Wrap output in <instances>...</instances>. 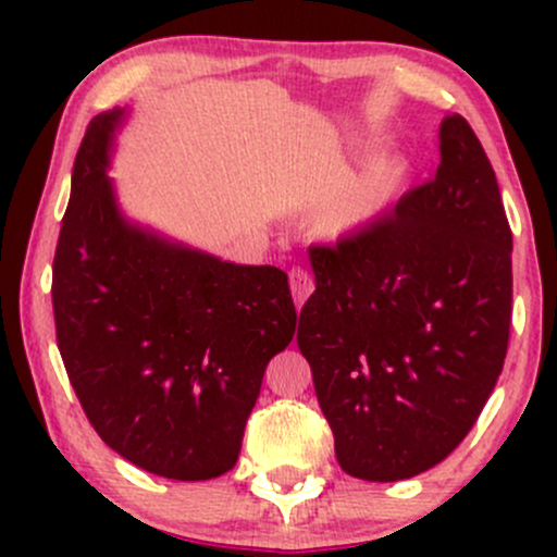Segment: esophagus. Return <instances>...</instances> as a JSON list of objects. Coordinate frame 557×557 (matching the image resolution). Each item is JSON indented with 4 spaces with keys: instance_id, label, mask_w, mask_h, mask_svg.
<instances>
[{
    "instance_id": "obj_1",
    "label": "esophagus",
    "mask_w": 557,
    "mask_h": 557,
    "mask_svg": "<svg viewBox=\"0 0 557 557\" xmlns=\"http://www.w3.org/2000/svg\"><path fill=\"white\" fill-rule=\"evenodd\" d=\"M290 290H293V298L298 300V304H304L306 298L314 293V277H311L309 272L300 270V267H293L290 270Z\"/></svg>"
}]
</instances>
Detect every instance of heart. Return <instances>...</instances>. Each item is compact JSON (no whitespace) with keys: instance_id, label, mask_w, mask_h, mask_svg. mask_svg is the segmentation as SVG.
<instances>
[{"instance_id":"b5f03b06","label":"heart","mask_w":557,"mask_h":557,"mask_svg":"<svg viewBox=\"0 0 557 557\" xmlns=\"http://www.w3.org/2000/svg\"><path fill=\"white\" fill-rule=\"evenodd\" d=\"M408 183V162L400 154L374 159L361 175L343 185L317 216L324 238L345 240L359 235L380 216Z\"/></svg>"}]
</instances>
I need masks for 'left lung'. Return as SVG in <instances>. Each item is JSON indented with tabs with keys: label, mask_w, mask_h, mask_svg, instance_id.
Returning a JSON list of instances; mask_svg holds the SVG:
<instances>
[{
	"label": "left lung",
	"mask_w": 557,
	"mask_h": 557,
	"mask_svg": "<svg viewBox=\"0 0 557 557\" xmlns=\"http://www.w3.org/2000/svg\"><path fill=\"white\" fill-rule=\"evenodd\" d=\"M510 251L495 170L461 114L440 125L434 181L359 235L311 246L298 348L345 474L400 482L461 445L503 372Z\"/></svg>",
	"instance_id": "1"
}]
</instances>
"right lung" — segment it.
I'll return each mask as SVG.
<instances>
[{"label": "right lung", "instance_id": "right-lung-1", "mask_svg": "<svg viewBox=\"0 0 557 557\" xmlns=\"http://www.w3.org/2000/svg\"><path fill=\"white\" fill-rule=\"evenodd\" d=\"M125 110L96 114L54 251L57 345L88 421L157 476L238 461L272 356L296 335L287 274L222 261L131 222L107 177Z\"/></svg>", "mask_w": 557, "mask_h": 557}]
</instances>
